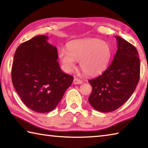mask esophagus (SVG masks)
I'll use <instances>...</instances> for the list:
<instances>
[{
  "mask_svg": "<svg viewBox=\"0 0 148 148\" xmlns=\"http://www.w3.org/2000/svg\"><path fill=\"white\" fill-rule=\"evenodd\" d=\"M73 83L74 84H82V81L81 79L77 78V77H75V78L74 79Z\"/></svg>",
  "mask_w": 148,
  "mask_h": 148,
  "instance_id": "1",
  "label": "esophagus"
}]
</instances>
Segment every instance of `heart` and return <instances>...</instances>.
Segmentation results:
<instances>
[{
	"label": "heart",
	"instance_id": "heart-1",
	"mask_svg": "<svg viewBox=\"0 0 148 148\" xmlns=\"http://www.w3.org/2000/svg\"><path fill=\"white\" fill-rule=\"evenodd\" d=\"M111 49L106 42L97 38L77 40L69 42L67 49L59 51L64 69L71 72L79 61L80 69L88 76H96L106 69L111 57Z\"/></svg>",
	"mask_w": 148,
	"mask_h": 148
}]
</instances>
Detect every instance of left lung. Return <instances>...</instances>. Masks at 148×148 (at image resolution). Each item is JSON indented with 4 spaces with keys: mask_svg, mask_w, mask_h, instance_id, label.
Returning a JSON list of instances; mask_svg holds the SVG:
<instances>
[{
    "mask_svg": "<svg viewBox=\"0 0 148 148\" xmlns=\"http://www.w3.org/2000/svg\"><path fill=\"white\" fill-rule=\"evenodd\" d=\"M117 50L114 60L99 76L89 80L92 92L89 102L101 112L114 111L127 101L140 79V63L133 45L116 36Z\"/></svg>",
    "mask_w": 148,
    "mask_h": 148,
    "instance_id": "obj_1",
    "label": "left lung"
}]
</instances>
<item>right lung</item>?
Instances as JSON below:
<instances>
[{
  "mask_svg": "<svg viewBox=\"0 0 148 148\" xmlns=\"http://www.w3.org/2000/svg\"><path fill=\"white\" fill-rule=\"evenodd\" d=\"M44 35L20 44L12 67V84L23 103L33 111L53 110L71 86L74 77L61 71L57 47Z\"/></svg>",
  "mask_w": 148,
  "mask_h": 148,
  "instance_id": "obj_1",
  "label": "right lung"
}]
</instances>
